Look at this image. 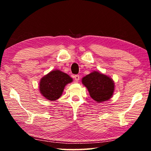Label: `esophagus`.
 <instances>
[{
  "instance_id": "obj_1",
  "label": "esophagus",
  "mask_w": 151,
  "mask_h": 151,
  "mask_svg": "<svg viewBox=\"0 0 151 151\" xmlns=\"http://www.w3.org/2000/svg\"><path fill=\"white\" fill-rule=\"evenodd\" d=\"M74 78H75V80L77 82L79 81V79H80V76L78 75H76L74 76Z\"/></svg>"
}]
</instances>
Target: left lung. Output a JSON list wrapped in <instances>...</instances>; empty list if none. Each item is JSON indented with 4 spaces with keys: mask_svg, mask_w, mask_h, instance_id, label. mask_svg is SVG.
<instances>
[{
    "mask_svg": "<svg viewBox=\"0 0 151 151\" xmlns=\"http://www.w3.org/2000/svg\"><path fill=\"white\" fill-rule=\"evenodd\" d=\"M82 83L87 88L92 99L98 103L108 101L114 90V83L105 75L94 71L82 79Z\"/></svg>",
    "mask_w": 151,
    "mask_h": 151,
    "instance_id": "obj_1",
    "label": "left lung"
}]
</instances>
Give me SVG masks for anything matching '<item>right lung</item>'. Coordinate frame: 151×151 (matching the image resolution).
Masks as SVG:
<instances>
[{"label":"right lung","instance_id":"add662e5","mask_svg":"<svg viewBox=\"0 0 151 151\" xmlns=\"http://www.w3.org/2000/svg\"><path fill=\"white\" fill-rule=\"evenodd\" d=\"M73 81L67 74L56 70L50 72L41 78L39 84L40 93L48 101L59 99L65 86Z\"/></svg>","mask_w":151,"mask_h":151}]
</instances>
